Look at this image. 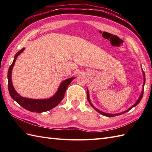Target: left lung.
<instances>
[{
    "label": "left lung",
    "mask_w": 152,
    "mask_h": 152,
    "mask_svg": "<svg viewBox=\"0 0 152 152\" xmlns=\"http://www.w3.org/2000/svg\"><path fill=\"white\" fill-rule=\"evenodd\" d=\"M142 73H143V78H144V83H143V88H142V92H141V94H140V96H139V98H138V99L137 100V101L134 103V104L131 106V107H130L129 108V109H127V110H125V111H124V112H120V113H118V114H108V113H105V112H102V111H101V110H99V109H97L96 108H95L94 106L93 105V104L91 102V101H90V99H89V91H88V89H87V96H88V102H89V103L90 104V105H91L92 107L94 108L95 110L97 112H99V114H102V115H104V116H106V117H114V116H116V115H121V114H124V113H125V112H128V111H129L131 109H132L133 108V107H134V106H136L138 103H139L140 102V101H141V99H142V96H143V93H144V84H145V81H146V78H145V74H144V72L143 71V70H142Z\"/></svg>",
    "instance_id": "1"
}]
</instances>
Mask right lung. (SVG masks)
<instances>
[{"mask_svg": "<svg viewBox=\"0 0 152 152\" xmlns=\"http://www.w3.org/2000/svg\"><path fill=\"white\" fill-rule=\"evenodd\" d=\"M24 48H22L20 51H19L18 52L15 54L14 61H13V63L8 69V91L11 97L14 99L15 101L17 102L19 105L22 106L23 108H24L25 109L27 110L28 111L38 113H42L44 112L49 111L51 109L55 108L56 106L59 104L61 101L63 99L64 93H65L67 87L69 86L71 82L72 81L74 77L68 78L61 82L57 92L56 93V94L49 99H33L23 97V96L18 94L17 91L15 90L14 86H13L12 82V72L13 67L14 66L16 59H17V57L24 51Z\"/></svg>", "mask_w": 152, "mask_h": 152, "instance_id": "1", "label": "right lung"}]
</instances>
